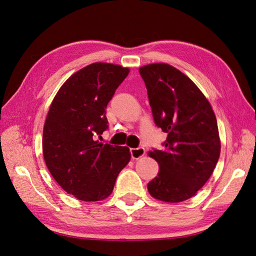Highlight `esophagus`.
<instances>
[{
  "label": "esophagus",
  "instance_id": "esophagus-1",
  "mask_svg": "<svg viewBox=\"0 0 256 256\" xmlns=\"http://www.w3.org/2000/svg\"><path fill=\"white\" fill-rule=\"evenodd\" d=\"M130 154H131V158L136 160V159H140L144 156L145 150L143 148V147H138V148H131Z\"/></svg>",
  "mask_w": 256,
  "mask_h": 256
}]
</instances>
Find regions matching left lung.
I'll return each instance as SVG.
<instances>
[{"label": "left lung", "instance_id": "obj_1", "mask_svg": "<svg viewBox=\"0 0 256 256\" xmlns=\"http://www.w3.org/2000/svg\"><path fill=\"white\" fill-rule=\"evenodd\" d=\"M138 72L154 124L168 134L164 150L148 152L159 172L147 190L162 202H182L196 194L218 162L221 142L216 115L194 82L177 68L154 63Z\"/></svg>", "mask_w": 256, "mask_h": 256}]
</instances>
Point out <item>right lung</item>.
<instances>
[{
    "instance_id": "right-lung-1",
    "label": "right lung",
    "mask_w": 256,
    "mask_h": 256,
    "mask_svg": "<svg viewBox=\"0 0 256 256\" xmlns=\"http://www.w3.org/2000/svg\"><path fill=\"white\" fill-rule=\"evenodd\" d=\"M128 74L120 65L92 63L69 76L49 108L42 134L46 166L68 194L84 202L109 196L130 161L127 146L96 140L108 128L106 106Z\"/></svg>"
}]
</instances>
